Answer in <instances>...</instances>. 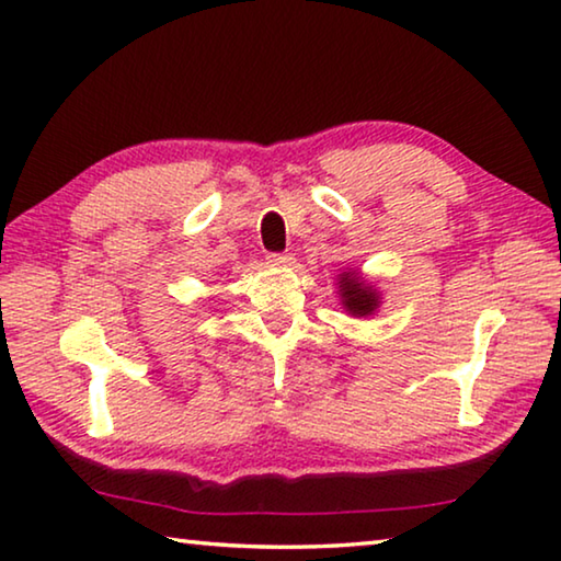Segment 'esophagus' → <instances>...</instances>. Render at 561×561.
Segmentation results:
<instances>
[{"mask_svg": "<svg viewBox=\"0 0 561 561\" xmlns=\"http://www.w3.org/2000/svg\"><path fill=\"white\" fill-rule=\"evenodd\" d=\"M268 263L275 265V268H288V265H293V255L290 253H271Z\"/></svg>", "mask_w": 561, "mask_h": 561, "instance_id": "1", "label": "esophagus"}]
</instances>
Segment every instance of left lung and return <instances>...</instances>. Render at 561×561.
I'll return each instance as SVG.
<instances>
[{
    "label": "left lung",
    "mask_w": 561,
    "mask_h": 561,
    "mask_svg": "<svg viewBox=\"0 0 561 561\" xmlns=\"http://www.w3.org/2000/svg\"><path fill=\"white\" fill-rule=\"evenodd\" d=\"M335 288L341 306L347 316L353 318H370L380 310L382 296L380 290L373 286L370 280L357 268H345L343 273L335 275Z\"/></svg>",
    "instance_id": "left-lung-1"
}]
</instances>
